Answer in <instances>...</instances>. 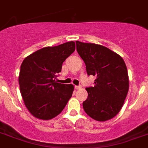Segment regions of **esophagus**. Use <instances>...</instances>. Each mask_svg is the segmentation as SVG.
<instances>
[{"instance_id": "1", "label": "esophagus", "mask_w": 148, "mask_h": 148, "mask_svg": "<svg viewBox=\"0 0 148 148\" xmlns=\"http://www.w3.org/2000/svg\"><path fill=\"white\" fill-rule=\"evenodd\" d=\"M75 90H80L82 88V87L81 86V85H79V86H76V85H75Z\"/></svg>"}]
</instances>
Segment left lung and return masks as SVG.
Masks as SVG:
<instances>
[{
  "mask_svg": "<svg viewBox=\"0 0 148 148\" xmlns=\"http://www.w3.org/2000/svg\"><path fill=\"white\" fill-rule=\"evenodd\" d=\"M75 42L88 75L96 77L94 87L86 88L88 97L83 108L93 120L108 121L119 113L128 93L127 66L118 54L103 45Z\"/></svg>",
  "mask_w": 148,
  "mask_h": 148,
  "instance_id": "1",
  "label": "left lung"
}]
</instances>
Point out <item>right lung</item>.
Segmentation results:
<instances>
[{
    "instance_id": "obj_1",
    "label": "right lung",
    "mask_w": 148,
    "mask_h": 148,
    "mask_svg": "<svg viewBox=\"0 0 148 148\" xmlns=\"http://www.w3.org/2000/svg\"><path fill=\"white\" fill-rule=\"evenodd\" d=\"M75 49V42L37 50L24 59L18 75L25 106L34 117L51 120L63 111L73 95L74 86L55 81L63 62Z\"/></svg>"
}]
</instances>
